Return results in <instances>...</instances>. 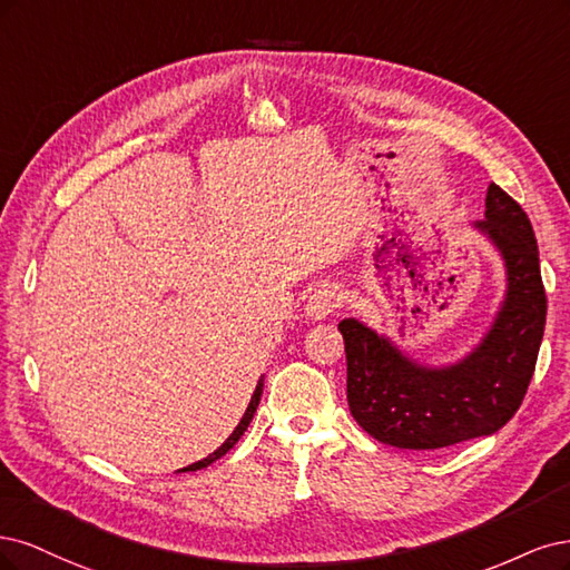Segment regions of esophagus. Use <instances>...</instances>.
I'll list each match as a JSON object with an SVG mask.
<instances>
[{"instance_id":"1","label":"esophagus","mask_w":570,"mask_h":570,"mask_svg":"<svg viewBox=\"0 0 570 570\" xmlns=\"http://www.w3.org/2000/svg\"><path fill=\"white\" fill-rule=\"evenodd\" d=\"M343 305V293L338 286L334 284H322L320 288H315V293L307 298L305 305V315L312 322H320L326 320L332 312H336Z\"/></svg>"}]
</instances>
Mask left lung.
<instances>
[{"instance_id": "left-lung-1", "label": "left lung", "mask_w": 570, "mask_h": 570, "mask_svg": "<svg viewBox=\"0 0 570 570\" xmlns=\"http://www.w3.org/2000/svg\"><path fill=\"white\" fill-rule=\"evenodd\" d=\"M500 253L507 291L481 343L450 364H421L355 317L338 324L347 360V405L379 443L438 450L492 435L521 407L544 334L547 296L538 242L523 208L488 187L473 223Z\"/></svg>"}]
</instances>
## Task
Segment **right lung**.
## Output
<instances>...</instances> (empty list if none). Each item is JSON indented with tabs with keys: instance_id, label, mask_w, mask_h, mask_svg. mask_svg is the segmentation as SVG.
I'll return each mask as SVG.
<instances>
[{
	"instance_id": "add662e5",
	"label": "right lung",
	"mask_w": 570,
	"mask_h": 570,
	"mask_svg": "<svg viewBox=\"0 0 570 570\" xmlns=\"http://www.w3.org/2000/svg\"><path fill=\"white\" fill-rule=\"evenodd\" d=\"M263 385H265V379H261L258 381V385H255V393H253V397H250V402H248V407H246V414L242 416V421H238V426L234 429V433L225 440L223 445H219L213 454H208L206 459H200V462H196V464H191V466H187V469H179V471H198V469H206V466H210L215 459H219L223 454H227L234 445H236V440L244 435V431L248 429V424H250V419H253V414H255V410H258V405H261V395H263Z\"/></svg>"
}]
</instances>
